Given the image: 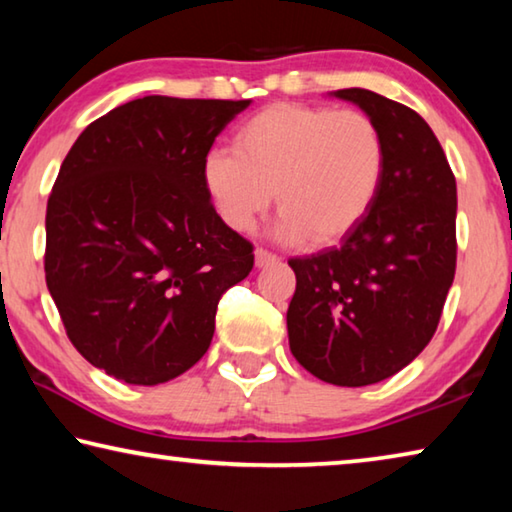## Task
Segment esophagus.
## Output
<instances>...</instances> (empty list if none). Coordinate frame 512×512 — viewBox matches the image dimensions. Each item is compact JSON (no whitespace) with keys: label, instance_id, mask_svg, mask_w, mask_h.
Segmentation results:
<instances>
[{"label":"esophagus","instance_id":"1","mask_svg":"<svg viewBox=\"0 0 512 512\" xmlns=\"http://www.w3.org/2000/svg\"><path fill=\"white\" fill-rule=\"evenodd\" d=\"M277 262H280V259L268 253V250H264V248H257V250H255V266H257V268L273 266V264H277Z\"/></svg>","mask_w":512,"mask_h":512}]
</instances>
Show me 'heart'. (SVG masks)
<instances>
[{"instance_id": "heart-1", "label": "heart", "mask_w": 512, "mask_h": 512, "mask_svg": "<svg viewBox=\"0 0 512 512\" xmlns=\"http://www.w3.org/2000/svg\"><path fill=\"white\" fill-rule=\"evenodd\" d=\"M384 171V137L366 112L275 103L241 124L235 151L205 155L201 180L230 230L253 228L277 198V237L332 246L366 219Z\"/></svg>"}]
</instances>
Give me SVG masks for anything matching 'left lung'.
<instances>
[{"instance_id": "left-lung-1", "label": "left lung", "mask_w": 512, "mask_h": 512, "mask_svg": "<svg viewBox=\"0 0 512 512\" xmlns=\"http://www.w3.org/2000/svg\"><path fill=\"white\" fill-rule=\"evenodd\" d=\"M375 121L386 171L366 219L339 248L289 259V348L334 386H368L409 366L436 332L456 271V180L418 112L363 88L329 92Z\"/></svg>"}]
</instances>
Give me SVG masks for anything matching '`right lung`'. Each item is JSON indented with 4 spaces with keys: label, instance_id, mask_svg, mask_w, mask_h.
Segmentation results:
<instances>
[{
    "label": "right lung",
    "instance_id": "obj_1",
    "mask_svg": "<svg viewBox=\"0 0 512 512\" xmlns=\"http://www.w3.org/2000/svg\"><path fill=\"white\" fill-rule=\"evenodd\" d=\"M244 101L151 97L85 128L47 203V289L69 341L133 386L183 375L210 348L216 305L253 268L201 180Z\"/></svg>",
    "mask_w": 512,
    "mask_h": 512
}]
</instances>
